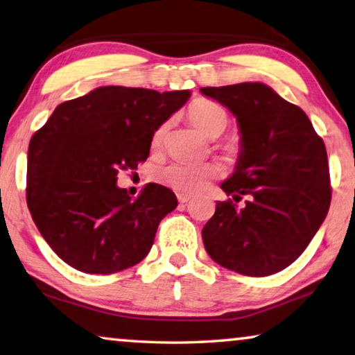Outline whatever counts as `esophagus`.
I'll return each instance as SVG.
<instances>
[{"instance_id": "obj_1", "label": "esophagus", "mask_w": 355, "mask_h": 355, "mask_svg": "<svg viewBox=\"0 0 355 355\" xmlns=\"http://www.w3.org/2000/svg\"><path fill=\"white\" fill-rule=\"evenodd\" d=\"M177 198H178V202H180V204H182V205L188 204V202L191 200V198H189V196H187V194H178Z\"/></svg>"}]
</instances>
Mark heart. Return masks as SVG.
Instances as JSON below:
<instances>
[{"instance_id":"heart-1","label":"heart","mask_w":355,"mask_h":355,"mask_svg":"<svg viewBox=\"0 0 355 355\" xmlns=\"http://www.w3.org/2000/svg\"><path fill=\"white\" fill-rule=\"evenodd\" d=\"M189 118L208 139H216L229 128L227 112L211 101L200 99L189 107ZM167 123H161L151 136V145L159 147L167 134ZM218 175L213 164H182L173 162L157 171L159 183L172 188L180 194H196L207 187V183Z\"/></svg>"}]
</instances>
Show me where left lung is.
Listing matches in <instances>:
<instances>
[{
  "mask_svg": "<svg viewBox=\"0 0 355 355\" xmlns=\"http://www.w3.org/2000/svg\"><path fill=\"white\" fill-rule=\"evenodd\" d=\"M239 121L240 156L202 229L205 250L246 277L278 273L305 251L327 216L331 188L324 140L300 107L261 82L200 88Z\"/></svg>",
  "mask_w": 355,
  "mask_h": 355,
  "instance_id": "obj_1",
  "label": "left lung"
}]
</instances>
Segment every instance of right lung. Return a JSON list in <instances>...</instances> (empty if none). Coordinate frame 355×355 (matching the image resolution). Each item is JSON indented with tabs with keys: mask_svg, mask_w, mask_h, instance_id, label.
Instances as JSON below:
<instances>
[{
	"mask_svg": "<svg viewBox=\"0 0 355 355\" xmlns=\"http://www.w3.org/2000/svg\"><path fill=\"white\" fill-rule=\"evenodd\" d=\"M188 98V89L99 87L60 104L35 132L26 204L67 266L109 275L148 254L161 219L175 210V194L148 183L132 199L116 187V175L147 161L155 129Z\"/></svg>",
	"mask_w": 355,
	"mask_h": 355,
	"instance_id": "add662e5",
	"label": "right lung"
}]
</instances>
